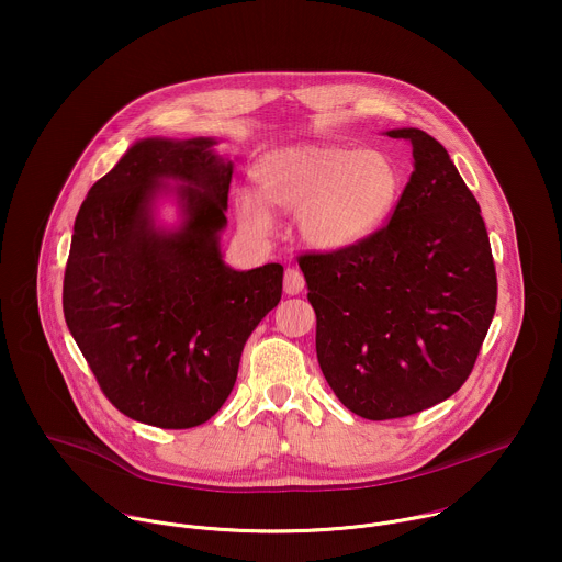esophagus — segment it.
I'll use <instances>...</instances> for the list:
<instances>
[{
  "instance_id": "obj_1",
  "label": "esophagus",
  "mask_w": 562,
  "mask_h": 562,
  "mask_svg": "<svg viewBox=\"0 0 562 562\" xmlns=\"http://www.w3.org/2000/svg\"><path fill=\"white\" fill-rule=\"evenodd\" d=\"M302 289H304V276H302V271L289 267V269L284 271V293L297 295Z\"/></svg>"
}]
</instances>
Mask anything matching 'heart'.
Segmentation results:
<instances>
[{
	"label": "heart",
	"mask_w": 562,
	"mask_h": 562,
	"mask_svg": "<svg viewBox=\"0 0 562 562\" xmlns=\"http://www.w3.org/2000/svg\"><path fill=\"white\" fill-rule=\"evenodd\" d=\"M258 193L237 191L235 213L254 235L273 226L272 209L295 213L302 243L317 251L358 247L393 215L405 169L380 148L297 144L271 150L254 169Z\"/></svg>",
	"instance_id": "obj_1"
}]
</instances>
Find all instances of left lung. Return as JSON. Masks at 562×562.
I'll use <instances>...</instances> for the list:
<instances>
[{"instance_id": "obj_1", "label": "left lung", "mask_w": 562, "mask_h": 562, "mask_svg": "<svg viewBox=\"0 0 562 562\" xmlns=\"http://www.w3.org/2000/svg\"><path fill=\"white\" fill-rule=\"evenodd\" d=\"M389 222L358 247L297 258L315 351L340 403L367 420L420 414L469 378L496 311L485 220L445 146L420 128Z\"/></svg>"}]
</instances>
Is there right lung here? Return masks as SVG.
<instances>
[{
  "mask_svg": "<svg viewBox=\"0 0 562 562\" xmlns=\"http://www.w3.org/2000/svg\"><path fill=\"white\" fill-rule=\"evenodd\" d=\"M213 139H142L79 206L64 271V317L102 393L159 429L206 423L228 397L245 342L282 297V265L233 271L217 233L233 165ZM178 179L188 213L157 232L149 200Z\"/></svg>",
  "mask_w": 562,
  "mask_h": 562,
  "instance_id": "obj_1",
  "label": "right lung"
}]
</instances>
